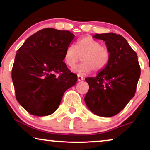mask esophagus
Returning a JSON list of instances; mask_svg holds the SVG:
<instances>
[{
	"label": "esophagus",
	"instance_id": "1",
	"mask_svg": "<svg viewBox=\"0 0 150 150\" xmlns=\"http://www.w3.org/2000/svg\"><path fill=\"white\" fill-rule=\"evenodd\" d=\"M84 80V77L82 76H81V75H77V80L78 81H82Z\"/></svg>",
	"mask_w": 150,
	"mask_h": 150
}]
</instances>
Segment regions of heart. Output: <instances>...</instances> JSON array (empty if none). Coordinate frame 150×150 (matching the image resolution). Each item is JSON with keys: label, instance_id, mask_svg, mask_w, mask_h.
I'll list each match as a JSON object with an SVG mask.
<instances>
[{"label": "heart", "instance_id": "heart-1", "mask_svg": "<svg viewBox=\"0 0 150 150\" xmlns=\"http://www.w3.org/2000/svg\"><path fill=\"white\" fill-rule=\"evenodd\" d=\"M81 56L83 62L75 67ZM108 61V49L91 37L79 39L75 46H68L64 53L65 63L70 68L74 66L71 70L79 75H87L94 69L96 71H100L106 66Z\"/></svg>", "mask_w": 150, "mask_h": 150}]
</instances>
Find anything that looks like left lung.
Masks as SVG:
<instances>
[{"instance_id":"obj_1","label":"left lung","mask_w":150,"mask_h":150,"mask_svg":"<svg viewBox=\"0 0 150 150\" xmlns=\"http://www.w3.org/2000/svg\"><path fill=\"white\" fill-rule=\"evenodd\" d=\"M93 37L106 43L109 61L97 76L85 78L89 88L85 101L94 114L111 117L122 111L135 95L140 67L137 53L121 35L111 32Z\"/></svg>"}]
</instances>
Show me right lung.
<instances>
[{"label": "right lung", "instance_id": "add662e5", "mask_svg": "<svg viewBox=\"0 0 150 150\" xmlns=\"http://www.w3.org/2000/svg\"><path fill=\"white\" fill-rule=\"evenodd\" d=\"M74 37L69 31L43 29L27 38L17 51L12 80L17 100L30 114H52L64 92L76 84L77 75L63 62Z\"/></svg>", "mask_w": 150, "mask_h": 150}]
</instances>
